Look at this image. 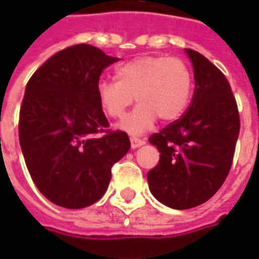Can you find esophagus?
<instances>
[{"label":"esophagus","mask_w":259,"mask_h":259,"mask_svg":"<svg viewBox=\"0 0 259 259\" xmlns=\"http://www.w3.org/2000/svg\"><path fill=\"white\" fill-rule=\"evenodd\" d=\"M130 140H131V147H133V148H138V147H141V145L145 144V141L143 138H138V137H135V135H133Z\"/></svg>","instance_id":"34e87169"}]
</instances>
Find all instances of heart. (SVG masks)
Masks as SVG:
<instances>
[{
  "label": "heart",
  "mask_w": 259,
  "mask_h": 259,
  "mask_svg": "<svg viewBox=\"0 0 259 259\" xmlns=\"http://www.w3.org/2000/svg\"><path fill=\"white\" fill-rule=\"evenodd\" d=\"M116 80H101L96 96L105 114L121 119L135 101L137 108L125 118L122 130L144 133L160 118L171 122L180 118L190 102L193 75L179 57L140 56L115 69Z\"/></svg>",
  "instance_id": "b5f03b06"
}]
</instances>
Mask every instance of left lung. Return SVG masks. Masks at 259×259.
Masks as SVG:
<instances>
[{"label": "left lung", "mask_w": 259, "mask_h": 259, "mask_svg": "<svg viewBox=\"0 0 259 259\" xmlns=\"http://www.w3.org/2000/svg\"><path fill=\"white\" fill-rule=\"evenodd\" d=\"M194 70L187 111L148 141L160 153L147 173L154 197L173 209L204 203L226 180L239 135V112L225 75L203 55L186 49Z\"/></svg>", "instance_id": "left-lung-1"}]
</instances>
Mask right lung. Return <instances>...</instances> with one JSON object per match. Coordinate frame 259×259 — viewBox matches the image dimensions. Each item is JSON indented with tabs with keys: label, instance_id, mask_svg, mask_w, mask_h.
<instances>
[{
	"label": "right lung",
	"instance_id": "1",
	"mask_svg": "<svg viewBox=\"0 0 259 259\" xmlns=\"http://www.w3.org/2000/svg\"><path fill=\"white\" fill-rule=\"evenodd\" d=\"M118 62L91 45L70 46L40 66L25 86L18 121L25 164L52 203L82 209L98 202L111 168L130 150L124 131L109 130L96 86Z\"/></svg>",
	"mask_w": 259,
	"mask_h": 259
}]
</instances>
